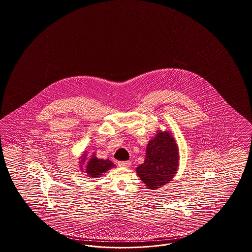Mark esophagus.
<instances>
[{"label": "esophagus", "mask_w": 252, "mask_h": 252, "mask_svg": "<svg viewBox=\"0 0 252 252\" xmlns=\"http://www.w3.org/2000/svg\"><path fill=\"white\" fill-rule=\"evenodd\" d=\"M130 161L118 162V166H119V167H125V168H128V167H130Z\"/></svg>", "instance_id": "34e87169"}]
</instances>
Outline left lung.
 <instances>
[{"instance_id": "obj_1", "label": "left lung", "mask_w": 252, "mask_h": 252, "mask_svg": "<svg viewBox=\"0 0 252 252\" xmlns=\"http://www.w3.org/2000/svg\"><path fill=\"white\" fill-rule=\"evenodd\" d=\"M179 153L174 138L168 131H158L148 142L145 160L136 171L148 189H158L171 181L178 170Z\"/></svg>"}]
</instances>
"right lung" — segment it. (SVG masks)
<instances>
[{"mask_svg": "<svg viewBox=\"0 0 252 252\" xmlns=\"http://www.w3.org/2000/svg\"><path fill=\"white\" fill-rule=\"evenodd\" d=\"M86 153V152H84ZM86 157L87 155L84 154L82 157H81V160L80 161L81 164V169H82V165L83 163L86 160ZM115 167V165L110 160V159H100V158H97L95 157V155L94 154L92 157H91L90 159L87 162L86 164V173L88 174L89 177L92 178H97L99 177L100 175H102L103 173H105L106 171H109L111 168Z\"/></svg>", "mask_w": 252, "mask_h": 252, "instance_id": "obj_1", "label": "right lung"}]
</instances>
